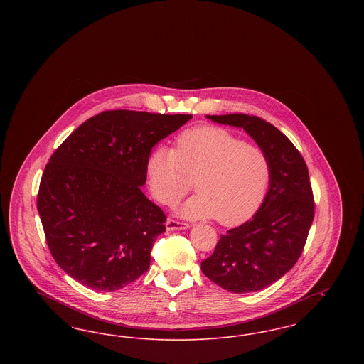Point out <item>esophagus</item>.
<instances>
[{"label": "esophagus", "mask_w": 364, "mask_h": 364, "mask_svg": "<svg viewBox=\"0 0 364 364\" xmlns=\"http://www.w3.org/2000/svg\"><path fill=\"white\" fill-rule=\"evenodd\" d=\"M165 225H166L168 230H181V229H188L190 228V224L181 223V221H176L173 218H168Z\"/></svg>", "instance_id": "34e87169"}]
</instances>
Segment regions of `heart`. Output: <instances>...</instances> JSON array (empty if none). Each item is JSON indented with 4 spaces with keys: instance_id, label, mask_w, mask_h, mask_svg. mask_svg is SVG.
Returning <instances> with one entry per match:
<instances>
[{
    "instance_id": "1",
    "label": "heart",
    "mask_w": 364,
    "mask_h": 364,
    "mask_svg": "<svg viewBox=\"0 0 364 364\" xmlns=\"http://www.w3.org/2000/svg\"><path fill=\"white\" fill-rule=\"evenodd\" d=\"M151 193L172 206L193 180L198 192L177 213L184 218L215 217L240 224L259 208L272 178V162L258 147L220 127H199L176 139V150L156 147L146 162Z\"/></svg>"
}]
</instances>
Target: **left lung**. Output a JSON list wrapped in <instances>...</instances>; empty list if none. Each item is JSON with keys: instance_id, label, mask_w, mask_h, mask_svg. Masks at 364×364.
I'll list each match as a JSON object with an SVG mask.
<instances>
[{"instance_id": "left-lung-1", "label": "left lung", "mask_w": 364, "mask_h": 364, "mask_svg": "<svg viewBox=\"0 0 364 364\" xmlns=\"http://www.w3.org/2000/svg\"><path fill=\"white\" fill-rule=\"evenodd\" d=\"M208 119L242 128L272 162L259 210L221 235L200 266L206 277L229 292H257L288 273L303 252L315 210L309 169L294 143L270 122L242 113Z\"/></svg>"}]
</instances>
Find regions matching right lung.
<instances>
[{"label": "right lung", "mask_w": 364, "mask_h": 364, "mask_svg": "<svg viewBox=\"0 0 364 364\" xmlns=\"http://www.w3.org/2000/svg\"><path fill=\"white\" fill-rule=\"evenodd\" d=\"M191 119L106 110L53 153L36 206L52 257L68 276L113 292L147 272L166 215L140 190L146 162L159 140Z\"/></svg>", "instance_id": "1"}]
</instances>
